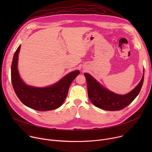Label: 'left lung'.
<instances>
[{"label": "left lung", "instance_id": "left-lung-1", "mask_svg": "<svg viewBox=\"0 0 152 152\" xmlns=\"http://www.w3.org/2000/svg\"><path fill=\"white\" fill-rule=\"evenodd\" d=\"M84 76L89 99L95 107L107 111H118L129 105L139 94L144 79L143 73L141 81L132 91L125 95H119L105 88L89 74L84 73Z\"/></svg>", "mask_w": 152, "mask_h": 152}]
</instances>
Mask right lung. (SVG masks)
I'll return each instance as SVG.
<instances>
[{"instance_id": "obj_1", "label": "right lung", "mask_w": 152, "mask_h": 152, "mask_svg": "<svg viewBox=\"0 0 152 152\" xmlns=\"http://www.w3.org/2000/svg\"><path fill=\"white\" fill-rule=\"evenodd\" d=\"M21 45L15 52L11 67L13 89L20 101L26 106L37 111H49L59 108L65 100L69 87L79 74V71L69 73L55 84L47 87L26 85L21 79L18 70V53Z\"/></svg>"}]
</instances>
